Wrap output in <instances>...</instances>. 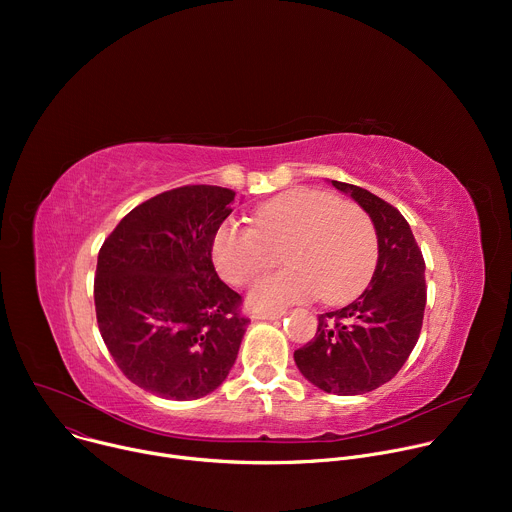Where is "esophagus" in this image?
<instances>
[{
    "label": "esophagus",
    "mask_w": 512,
    "mask_h": 512,
    "mask_svg": "<svg viewBox=\"0 0 512 512\" xmlns=\"http://www.w3.org/2000/svg\"><path fill=\"white\" fill-rule=\"evenodd\" d=\"M285 312L283 310H277V312H261V314H255L257 320H277L281 318Z\"/></svg>",
    "instance_id": "obj_1"
}]
</instances>
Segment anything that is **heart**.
<instances>
[{"mask_svg":"<svg viewBox=\"0 0 512 512\" xmlns=\"http://www.w3.org/2000/svg\"><path fill=\"white\" fill-rule=\"evenodd\" d=\"M281 251L283 271L265 275L249 291L257 312H277L318 296L338 304L369 281L377 265V231L358 204L310 188H294L263 202L253 227L225 221L214 231L210 255L227 283L245 285Z\"/></svg>","mask_w":512,"mask_h":512,"instance_id":"1","label":"heart"}]
</instances>
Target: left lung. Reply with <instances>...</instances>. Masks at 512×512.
I'll list each match as a JSON object with an SVG mask.
<instances>
[{"instance_id": "1", "label": "left lung", "mask_w": 512, "mask_h": 512, "mask_svg": "<svg viewBox=\"0 0 512 512\" xmlns=\"http://www.w3.org/2000/svg\"><path fill=\"white\" fill-rule=\"evenodd\" d=\"M371 216L379 259L352 304L318 316L316 336L294 352L300 373L332 395H364L389 383L417 344L425 310V261L403 214L354 184L332 180Z\"/></svg>"}]
</instances>
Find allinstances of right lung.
<instances>
[{
	"label": "right lung",
	"mask_w": 512,
	"mask_h": 512,
	"mask_svg": "<svg viewBox=\"0 0 512 512\" xmlns=\"http://www.w3.org/2000/svg\"><path fill=\"white\" fill-rule=\"evenodd\" d=\"M233 200V190L206 184L162 192L125 214L99 251V332L143 391L200 399L233 369L249 320L210 255Z\"/></svg>",
	"instance_id": "1"
}]
</instances>
